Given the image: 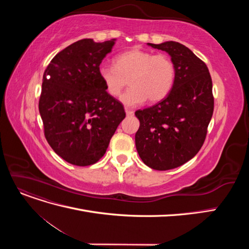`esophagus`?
Instances as JSON below:
<instances>
[{
  "label": "esophagus",
  "instance_id": "34e87169",
  "mask_svg": "<svg viewBox=\"0 0 249 249\" xmlns=\"http://www.w3.org/2000/svg\"><path fill=\"white\" fill-rule=\"evenodd\" d=\"M125 113H126L127 116L134 115V111H133V110H130V109H127V108H125Z\"/></svg>",
  "mask_w": 249,
  "mask_h": 249
}]
</instances>
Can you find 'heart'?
<instances>
[{
	"mask_svg": "<svg viewBox=\"0 0 249 249\" xmlns=\"http://www.w3.org/2000/svg\"><path fill=\"white\" fill-rule=\"evenodd\" d=\"M99 76L112 97H118L129 81L131 88L122 96V102L126 107H136L146 100H164L175 85L177 70L167 55L131 49L116 55L113 66H101Z\"/></svg>",
	"mask_w": 249,
	"mask_h": 249,
	"instance_id": "obj_1",
	"label": "heart"
}]
</instances>
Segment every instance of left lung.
<instances>
[{
    "label": "left lung",
    "mask_w": 249,
    "mask_h": 249,
    "mask_svg": "<svg viewBox=\"0 0 249 249\" xmlns=\"http://www.w3.org/2000/svg\"><path fill=\"white\" fill-rule=\"evenodd\" d=\"M147 44L168 53L177 76L164 100L135 112L140 122L135 142L143 163L168 170L192 159L206 140L214 111L212 79L206 63L184 44Z\"/></svg>",
    "instance_id": "1"
}]
</instances>
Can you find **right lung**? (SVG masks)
<instances>
[{
	"label": "right lung",
	"instance_id": "add662e5",
	"mask_svg": "<svg viewBox=\"0 0 249 249\" xmlns=\"http://www.w3.org/2000/svg\"><path fill=\"white\" fill-rule=\"evenodd\" d=\"M114 40L73 42L51 60L43 73L38 108L44 137L58 156L77 166L101 159L125 117L123 104L107 93L99 76Z\"/></svg>",
	"mask_w": 249,
	"mask_h": 249
}]
</instances>
